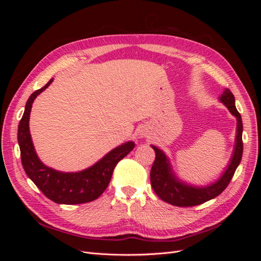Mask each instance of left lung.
<instances>
[{
	"label": "left lung",
	"mask_w": 261,
	"mask_h": 261,
	"mask_svg": "<svg viewBox=\"0 0 261 261\" xmlns=\"http://www.w3.org/2000/svg\"><path fill=\"white\" fill-rule=\"evenodd\" d=\"M221 102L227 107L230 112L238 120V129H236V145L234 153L231 159L228 168L224 172V174L217 183L206 187H193L185 185L178 181L170 168L169 160L167 156L158 149L155 146H151L155 152V159L152 164L151 172H150V180L154 193L160 198L173 206L177 207H192L198 206L210 199L216 198L222 193L230 184V181L234 175V173L241 163L243 155V123L240 112L235 108V98L230 89H225L220 98Z\"/></svg>",
	"instance_id": "8db88e82"
}]
</instances>
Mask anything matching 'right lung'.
Returning a JSON list of instances; mask_svg holds the SVG:
<instances>
[{
  "label": "right lung",
  "instance_id": "right-lung-1",
  "mask_svg": "<svg viewBox=\"0 0 261 261\" xmlns=\"http://www.w3.org/2000/svg\"><path fill=\"white\" fill-rule=\"evenodd\" d=\"M52 81L50 80L42 88L31 93L25 107V112L19 122L17 139L20 148L22 168L28 177L52 201L64 204L90 202L97 199L106 191L116 164L132 151L135 144L128 141L113 149L91 168L82 172L63 173L45 167L37 156L31 141L29 116L34 100L39 93L48 88Z\"/></svg>",
  "mask_w": 261,
  "mask_h": 261
}]
</instances>
